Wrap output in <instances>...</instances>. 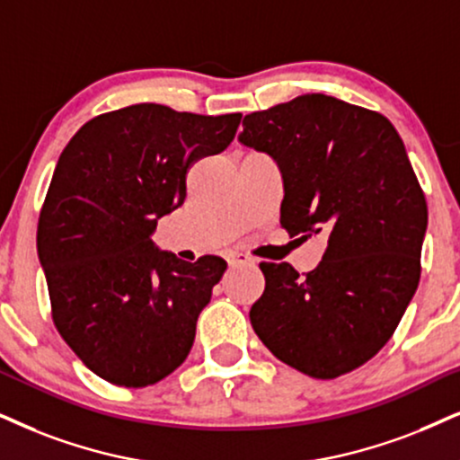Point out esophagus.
<instances>
[{"mask_svg":"<svg viewBox=\"0 0 460 460\" xmlns=\"http://www.w3.org/2000/svg\"><path fill=\"white\" fill-rule=\"evenodd\" d=\"M226 263H229V267L254 265V259H250L248 254H243V252H229V257H226Z\"/></svg>","mask_w":460,"mask_h":460,"instance_id":"1","label":"esophagus"}]
</instances>
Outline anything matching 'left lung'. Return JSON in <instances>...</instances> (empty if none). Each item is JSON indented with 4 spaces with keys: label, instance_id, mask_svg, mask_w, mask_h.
Masks as SVG:
<instances>
[{
    "label": "left lung",
    "instance_id": "1",
    "mask_svg": "<svg viewBox=\"0 0 460 460\" xmlns=\"http://www.w3.org/2000/svg\"><path fill=\"white\" fill-rule=\"evenodd\" d=\"M240 142L280 167V225L327 235L305 276L261 263L250 323L273 357L318 380L360 367L391 340L420 280L427 201L386 116L307 93L243 116Z\"/></svg>",
    "mask_w": 460,
    "mask_h": 460
}]
</instances>
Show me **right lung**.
<instances>
[{"mask_svg": "<svg viewBox=\"0 0 460 460\" xmlns=\"http://www.w3.org/2000/svg\"><path fill=\"white\" fill-rule=\"evenodd\" d=\"M240 120L136 103L84 123L57 161L38 223L52 321L110 385L150 386L189 357L226 263H187L150 235L184 203L190 165L223 153Z\"/></svg>", "mask_w": 460, "mask_h": 460, "instance_id": "1", "label": "right lung"}]
</instances>
